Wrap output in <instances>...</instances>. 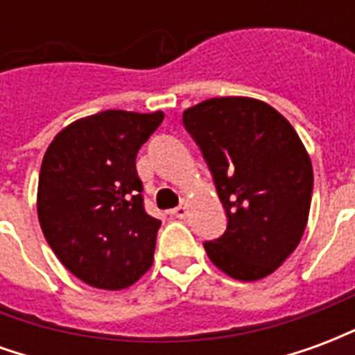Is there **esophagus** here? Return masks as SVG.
<instances>
[{"mask_svg":"<svg viewBox=\"0 0 355 355\" xmlns=\"http://www.w3.org/2000/svg\"><path fill=\"white\" fill-rule=\"evenodd\" d=\"M173 215L177 216V218H184V216L188 215V207H186V205H178V207L173 211Z\"/></svg>","mask_w":355,"mask_h":355,"instance_id":"esophagus-1","label":"esophagus"}]
</instances>
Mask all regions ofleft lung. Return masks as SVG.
Wrapping results in <instances>:
<instances>
[{"label": "left lung", "instance_id": "left-lung-1", "mask_svg": "<svg viewBox=\"0 0 355 355\" xmlns=\"http://www.w3.org/2000/svg\"><path fill=\"white\" fill-rule=\"evenodd\" d=\"M182 121L203 152L228 216L223 238L205 243L211 262L239 282L266 277L302 239L313 171L285 117L251 96L209 98Z\"/></svg>", "mask_w": 355, "mask_h": 355}]
</instances>
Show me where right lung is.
<instances>
[{
    "instance_id": "right-lung-1",
    "label": "right lung",
    "mask_w": 355,
    "mask_h": 355,
    "mask_svg": "<svg viewBox=\"0 0 355 355\" xmlns=\"http://www.w3.org/2000/svg\"><path fill=\"white\" fill-rule=\"evenodd\" d=\"M163 117L104 110L66 125L43 155V236L58 261L91 287L127 289L154 262L162 220L144 211L135 159Z\"/></svg>"
}]
</instances>
